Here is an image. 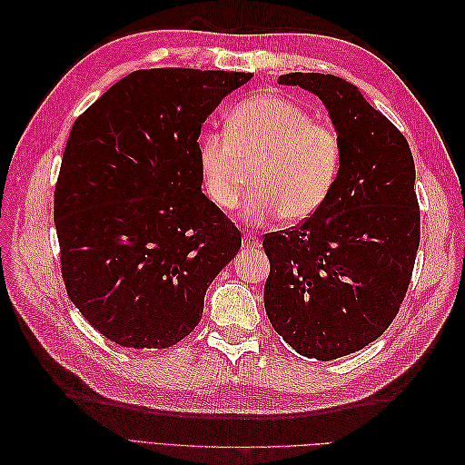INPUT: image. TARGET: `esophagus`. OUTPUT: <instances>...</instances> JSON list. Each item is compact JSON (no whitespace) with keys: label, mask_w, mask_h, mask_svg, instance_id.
Listing matches in <instances>:
<instances>
[{"label":"esophagus","mask_w":465,"mask_h":465,"mask_svg":"<svg viewBox=\"0 0 465 465\" xmlns=\"http://www.w3.org/2000/svg\"><path fill=\"white\" fill-rule=\"evenodd\" d=\"M242 248H244V250H256V248H260V241H258V238H256L254 234L246 232V234L242 236Z\"/></svg>","instance_id":"34e87169"}]
</instances>
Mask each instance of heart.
<instances>
[{"instance_id": "1", "label": "heart", "mask_w": 465, "mask_h": 465, "mask_svg": "<svg viewBox=\"0 0 465 465\" xmlns=\"http://www.w3.org/2000/svg\"><path fill=\"white\" fill-rule=\"evenodd\" d=\"M343 147L328 124L279 93L244 98L224 118V137L205 134L198 142L202 186L215 207L232 211L246 193L254 168L256 193L242 219L267 224L281 215L299 223L328 202L341 171Z\"/></svg>"}]
</instances>
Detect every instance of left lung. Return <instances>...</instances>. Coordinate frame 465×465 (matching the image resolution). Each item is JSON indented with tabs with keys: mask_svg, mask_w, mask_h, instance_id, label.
Returning <instances> with one entry per match:
<instances>
[{
	"mask_svg": "<svg viewBox=\"0 0 465 465\" xmlns=\"http://www.w3.org/2000/svg\"><path fill=\"white\" fill-rule=\"evenodd\" d=\"M326 106L343 161L328 202L292 231L270 232L263 304L297 353L331 361L367 347L396 318L419 248L415 163L401 132L341 77L287 74Z\"/></svg>",
	"mask_w": 465,
	"mask_h": 465,
	"instance_id": "obj_1",
	"label": "left lung"
}]
</instances>
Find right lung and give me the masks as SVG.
<instances>
[{"label":"right lung","instance_id":"obj_1","mask_svg":"<svg viewBox=\"0 0 465 465\" xmlns=\"http://www.w3.org/2000/svg\"><path fill=\"white\" fill-rule=\"evenodd\" d=\"M252 74L139 69L75 120L54 193L62 275L94 330L166 349L198 326L241 232L202 192L198 139Z\"/></svg>","mask_w":465,"mask_h":465}]
</instances>
